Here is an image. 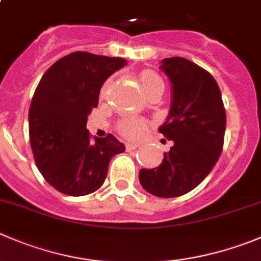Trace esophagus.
<instances>
[{
  "instance_id": "34e87169",
  "label": "esophagus",
  "mask_w": 261,
  "mask_h": 261,
  "mask_svg": "<svg viewBox=\"0 0 261 261\" xmlns=\"http://www.w3.org/2000/svg\"><path fill=\"white\" fill-rule=\"evenodd\" d=\"M125 146H126V150H128V151H132V150H136V148L138 147V143L128 142Z\"/></svg>"
}]
</instances>
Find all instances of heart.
<instances>
[{
  "label": "heart",
  "instance_id": "obj_1",
  "mask_svg": "<svg viewBox=\"0 0 261 261\" xmlns=\"http://www.w3.org/2000/svg\"><path fill=\"white\" fill-rule=\"evenodd\" d=\"M161 79L156 75L155 73L150 70H146L141 74V83H142L143 91L152 87L153 84L160 83ZM119 129L124 136L130 138H138L142 137L145 135L146 129H147V123L142 119L138 118H128L124 119L120 124H119Z\"/></svg>",
  "mask_w": 261,
  "mask_h": 261
}]
</instances>
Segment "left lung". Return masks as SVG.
<instances>
[{
	"mask_svg": "<svg viewBox=\"0 0 261 261\" xmlns=\"http://www.w3.org/2000/svg\"><path fill=\"white\" fill-rule=\"evenodd\" d=\"M172 83L169 115L159 128L173 141L163 163L141 169V186L158 197L182 196L209 175L223 150L225 109L219 86L212 74L183 58L161 61Z\"/></svg>",
	"mask_w": 261,
	"mask_h": 261,
	"instance_id": "1",
	"label": "left lung"
}]
</instances>
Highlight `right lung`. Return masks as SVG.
Here are the masks:
<instances>
[{
  "mask_svg": "<svg viewBox=\"0 0 261 261\" xmlns=\"http://www.w3.org/2000/svg\"><path fill=\"white\" fill-rule=\"evenodd\" d=\"M125 65V59L76 51L56 61L39 81L29 109V140L37 168L59 192L97 191L113 156L125 151L113 135L92 140L86 128L102 84Z\"/></svg>",
  "mask_w": 261,
  "mask_h": 261,
  "instance_id": "add662e5",
  "label": "right lung"
}]
</instances>
